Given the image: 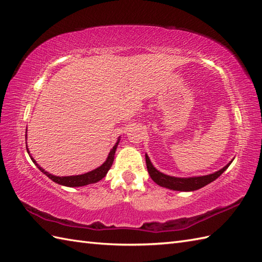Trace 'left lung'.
I'll list each match as a JSON object with an SVG mask.
<instances>
[{"label":"left lung","mask_w":262,"mask_h":262,"mask_svg":"<svg viewBox=\"0 0 262 262\" xmlns=\"http://www.w3.org/2000/svg\"><path fill=\"white\" fill-rule=\"evenodd\" d=\"M232 160L227 164L224 168L220 170L210 173V175L206 176H197V177H188V178H179V177H173L165 175V173L158 171L155 167L152 166L151 162L149 160V157L146 155V165H147V170L149 172L150 178L155 182L157 185L166 187L168 189L172 190H178V191H192L197 190L199 188H203L204 186L212 183L213 180H216L221 173H223L228 167L230 166Z\"/></svg>","instance_id":"1"}]
</instances>
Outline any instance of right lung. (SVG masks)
<instances>
[{
  "label": "right lung",
  "mask_w": 262,
  "mask_h": 262,
  "mask_svg": "<svg viewBox=\"0 0 262 262\" xmlns=\"http://www.w3.org/2000/svg\"><path fill=\"white\" fill-rule=\"evenodd\" d=\"M118 143H119V137H118V140H117L116 145L114 146L113 148H112V150L110 151L108 157H107L106 162L102 166L97 167L96 169H94L92 171L83 173V175H77V176H65V177L54 176V175H52V173L45 171L41 166H38V164L35 162L34 158H32V156H30V157L33 160V163H34L37 166V168L41 170L43 173H45V175L48 176L50 179H52L54 183H56L58 185L66 186V187H80V186H86V185H90V184L97 183V182H99L100 179H103L106 176L107 171L111 169V167L113 165L114 156H115V151H116ZM26 149H28V152H29V155H30V151H29L28 146H26Z\"/></svg>",
  "instance_id": "add662e5"
}]
</instances>
